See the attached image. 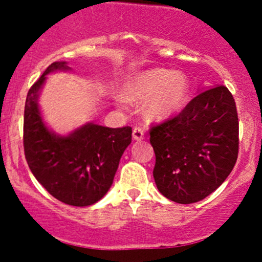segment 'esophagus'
<instances>
[{
    "label": "esophagus",
    "mask_w": 262,
    "mask_h": 262,
    "mask_svg": "<svg viewBox=\"0 0 262 262\" xmlns=\"http://www.w3.org/2000/svg\"><path fill=\"white\" fill-rule=\"evenodd\" d=\"M133 138L136 139V141H141V139L144 138V132L143 129H142V126H134L133 128Z\"/></svg>",
    "instance_id": "obj_1"
}]
</instances>
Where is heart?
<instances>
[{
  "label": "heart",
  "instance_id": "1",
  "mask_svg": "<svg viewBox=\"0 0 262 262\" xmlns=\"http://www.w3.org/2000/svg\"><path fill=\"white\" fill-rule=\"evenodd\" d=\"M125 95L134 101L149 100L148 114L153 118H166L185 106L189 97V81L182 73L165 68L144 71L129 78Z\"/></svg>",
  "mask_w": 262,
  "mask_h": 262
}]
</instances>
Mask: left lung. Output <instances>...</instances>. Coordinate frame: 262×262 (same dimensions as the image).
<instances>
[{
    "instance_id": "1",
    "label": "left lung",
    "mask_w": 262,
    "mask_h": 262,
    "mask_svg": "<svg viewBox=\"0 0 262 262\" xmlns=\"http://www.w3.org/2000/svg\"><path fill=\"white\" fill-rule=\"evenodd\" d=\"M157 189L180 204L196 203L228 178L238 157V115L226 86L195 96L178 115L149 128Z\"/></svg>"
}]
</instances>
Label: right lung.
Instances as JSON below:
<instances>
[{
	"mask_svg": "<svg viewBox=\"0 0 262 262\" xmlns=\"http://www.w3.org/2000/svg\"><path fill=\"white\" fill-rule=\"evenodd\" d=\"M68 70L54 62L30 87L24 112V152L35 179L59 202L87 207L99 202L112 186L119 161L132 142V128L87 124L68 137L48 130L38 107V92L46 75Z\"/></svg>",
	"mask_w": 262,
	"mask_h": 262,
	"instance_id": "right-lung-1",
	"label": "right lung"
}]
</instances>
